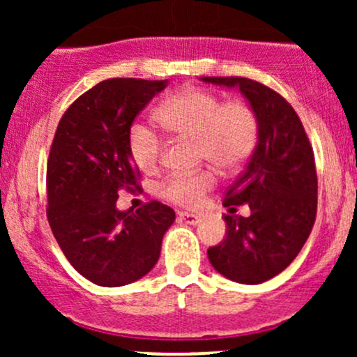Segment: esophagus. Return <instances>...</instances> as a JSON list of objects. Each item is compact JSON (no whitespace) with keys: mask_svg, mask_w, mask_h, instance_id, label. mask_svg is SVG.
Segmentation results:
<instances>
[{"mask_svg":"<svg viewBox=\"0 0 357 357\" xmlns=\"http://www.w3.org/2000/svg\"><path fill=\"white\" fill-rule=\"evenodd\" d=\"M179 220L184 221V223L188 225H198L199 221H202V216L199 215H195V213H188V211H179L178 213Z\"/></svg>","mask_w":357,"mask_h":357,"instance_id":"obj_1","label":"esophagus"}]
</instances>
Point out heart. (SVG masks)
I'll return each mask as SVG.
<instances>
[{
	"instance_id": "1",
	"label": "heart",
	"mask_w": 357,
	"mask_h": 357,
	"mask_svg": "<svg viewBox=\"0 0 357 357\" xmlns=\"http://www.w3.org/2000/svg\"><path fill=\"white\" fill-rule=\"evenodd\" d=\"M154 122L174 141H192L196 158L211 162L221 173H235L253 153L258 121L243 100L221 102L216 93L199 87L178 90L155 110ZM130 159L144 173H153L162 154V142L149 127L134 124L127 134ZM215 186L210 169L179 173L165 179L161 196L167 202L192 206Z\"/></svg>"
}]
</instances>
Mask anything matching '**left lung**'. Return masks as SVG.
<instances>
[{"instance_id":"left-lung-1","label":"left lung","mask_w":357,"mask_h":357,"mask_svg":"<svg viewBox=\"0 0 357 357\" xmlns=\"http://www.w3.org/2000/svg\"><path fill=\"white\" fill-rule=\"evenodd\" d=\"M238 87L255 112L258 141L247 169L225 195L227 236L208 248L216 272L238 284H261L278 275L298 255L317 213V173L312 146L301 119L280 93L243 77H202ZM248 204L252 215H234Z\"/></svg>"}]
</instances>
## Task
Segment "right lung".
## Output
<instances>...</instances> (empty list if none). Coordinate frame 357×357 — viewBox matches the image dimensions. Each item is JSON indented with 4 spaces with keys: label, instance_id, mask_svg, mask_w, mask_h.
<instances>
[{
    "label": "right lung",
    "instance_id": "obj_1",
    "mask_svg": "<svg viewBox=\"0 0 357 357\" xmlns=\"http://www.w3.org/2000/svg\"><path fill=\"white\" fill-rule=\"evenodd\" d=\"M167 80L109 79L87 90L61 116L47 165V216L72 267L100 287L132 284L151 272L173 208L151 202L119 211L121 191L141 190L127 151L137 114Z\"/></svg>",
    "mask_w": 357,
    "mask_h": 357
}]
</instances>
